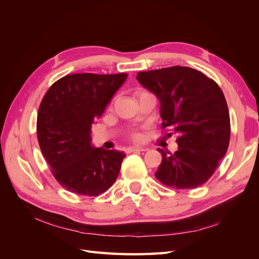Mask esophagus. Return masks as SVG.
<instances>
[{"mask_svg": "<svg viewBox=\"0 0 259 259\" xmlns=\"http://www.w3.org/2000/svg\"><path fill=\"white\" fill-rule=\"evenodd\" d=\"M147 149L145 148H138V147H131V148H127L126 150H125V152L126 153H131V152H138V151H146Z\"/></svg>", "mask_w": 259, "mask_h": 259, "instance_id": "obj_1", "label": "esophagus"}]
</instances>
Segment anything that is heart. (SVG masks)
Returning <instances> with one entry per match:
<instances>
[{"instance_id": "heart-1", "label": "heart", "mask_w": 259, "mask_h": 259, "mask_svg": "<svg viewBox=\"0 0 259 259\" xmlns=\"http://www.w3.org/2000/svg\"><path fill=\"white\" fill-rule=\"evenodd\" d=\"M143 93H146V92H140V93H138V95H139V94H143ZM132 137H133V139H134V140H139V138H140L138 134H134Z\"/></svg>"}]
</instances>
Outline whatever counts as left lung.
Wrapping results in <instances>:
<instances>
[{
    "mask_svg": "<svg viewBox=\"0 0 259 259\" xmlns=\"http://www.w3.org/2000/svg\"><path fill=\"white\" fill-rule=\"evenodd\" d=\"M136 79L160 100L162 127L178 135L175 153L158 149L162 162L156 179L175 189L205 184L229 146L230 116L223 91L189 67L138 72Z\"/></svg>",
    "mask_w": 259,
    "mask_h": 259,
    "instance_id": "1",
    "label": "left lung"
}]
</instances>
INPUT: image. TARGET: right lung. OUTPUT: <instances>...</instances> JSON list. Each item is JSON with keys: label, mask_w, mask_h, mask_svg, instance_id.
Returning a JSON list of instances; mask_svg holds the SVG:
<instances>
[{"label": "right lung", "mask_w": 259, "mask_h": 259, "mask_svg": "<svg viewBox=\"0 0 259 259\" xmlns=\"http://www.w3.org/2000/svg\"><path fill=\"white\" fill-rule=\"evenodd\" d=\"M126 73L69 74L55 82L38 108V145L68 191L97 197L119 175L125 154L92 145V124L104 113Z\"/></svg>", "instance_id": "right-lung-1"}]
</instances>
